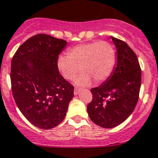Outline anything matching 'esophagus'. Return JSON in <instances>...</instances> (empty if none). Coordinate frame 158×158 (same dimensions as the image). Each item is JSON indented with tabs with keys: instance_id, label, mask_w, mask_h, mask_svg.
Wrapping results in <instances>:
<instances>
[{
	"instance_id": "esophagus-1",
	"label": "esophagus",
	"mask_w": 158,
	"mask_h": 158,
	"mask_svg": "<svg viewBox=\"0 0 158 158\" xmlns=\"http://www.w3.org/2000/svg\"><path fill=\"white\" fill-rule=\"evenodd\" d=\"M79 91H80V87H75V88H74V94H75V95H78V94L79 93Z\"/></svg>"
}]
</instances>
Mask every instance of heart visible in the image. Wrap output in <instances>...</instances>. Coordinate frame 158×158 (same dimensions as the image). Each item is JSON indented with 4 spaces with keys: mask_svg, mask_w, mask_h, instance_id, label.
Here are the masks:
<instances>
[{
    "mask_svg": "<svg viewBox=\"0 0 158 158\" xmlns=\"http://www.w3.org/2000/svg\"><path fill=\"white\" fill-rule=\"evenodd\" d=\"M116 51L113 46L106 41L83 43L67 50V56L60 55L57 60L59 72L67 80H72L79 72H83L76 79L79 85L104 82L112 75L116 65Z\"/></svg>",
    "mask_w": 158,
    "mask_h": 158,
    "instance_id": "heart-1",
    "label": "heart"
}]
</instances>
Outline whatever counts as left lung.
I'll list each match as a JSON object with an SVG mask.
<instances>
[{
  "instance_id": "obj_1",
  "label": "left lung",
  "mask_w": 158,
  "mask_h": 158,
  "mask_svg": "<svg viewBox=\"0 0 158 158\" xmlns=\"http://www.w3.org/2000/svg\"><path fill=\"white\" fill-rule=\"evenodd\" d=\"M111 38L117 50V63L102 85L91 88L92 100L87 105L90 119L104 128L118 126L130 116L141 84V71L134 51L124 41Z\"/></svg>"
}]
</instances>
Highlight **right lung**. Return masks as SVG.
<instances>
[{
  "mask_svg": "<svg viewBox=\"0 0 158 158\" xmlns=\"http://www.w3.org/2000/svg\"><path fill=\"white\" fill-rule=\"evenodd\" d=\"M67 44L48 34H36L21 45L12 59L10 79L16 104L42 129L54 128L64 120L74 96V87L57 67Z\"/></svg>",
  "mask_w": 158,
  "mask_h": 158,
  "instance_id": "add662e5",
  "label": "right lung"
}]
</instances>
